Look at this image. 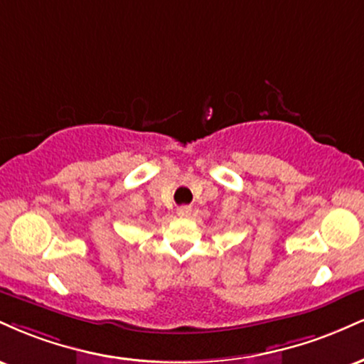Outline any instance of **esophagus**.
Listing matches in <instances>:
<instances>
[{"label": "esophagus", "instance_id": "1", "mask_svg": "<svg viewBox=\"0 0 364 364\" xmlns=\"http://www.w3.org/2000/svg\"><path fill=\"white\" fill-rule=\"evenodd\" d=\"M178 215L179 217H190L191 215V207H188V205L178 207Z\"/></svg>", "mask_w": 364, "mask_h": 364}]
</instances>
